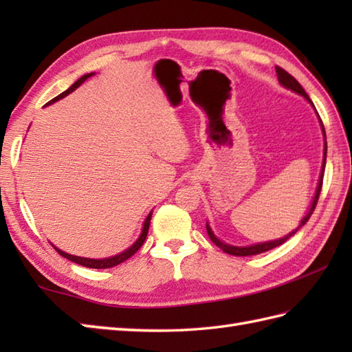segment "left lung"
Wrapping results in <instances>:
<instances>
[{
    "label": "left lung",
    "mask_w": 352,
    "mask_h": 352,
    "mask_svg": "<svg viewBox=\"0 0 352 352\" xmlns=\"http://www.w3.org/2000/svg\"><path fill=\"white\" fill-rule=\"evenodd\" d=\"M275 69H276V76H278V81H280V83H281L284 87L292 89V91L296 92V94H300V95H302L305 100H307L309 102H311V100L309 98V95L305 94V91H304V89H302V86H301L300 83H298V81H296L294 77H292L287 71H284L283 68H280V66H275ZM311 104H313V102H311ZM320 124H322V121H320ZM322 131H324V134H325L324 124H322ZM325 139H327V138H325ZM325 160H327V142H325V153H324V166H322V174H320V178H319V184H318V190H316L315 199H313V203H311L310 210H309V213H307V214H305V218L301 221L300 227H298L296 230L292 231V233H289L286 237L278 239V241H274V242H265V243H258V245H252V246H231V245H227V243L221 242L219 239L216 237V236L212 233V228L208 227V223H207V234H208V237H210V241H212V242H213L216 246H218V248H221L223 252L231 254V256H239V257H245V256H256V254H260V252L269 251V250L275 248V246H280L281 243L286 242L289 237L294 236L298 230H300L302 226H305V222H307V221L310 219L311 213L315 212L316 204H318V199H319V195H320V189H322V180H324Z\"/></svg>",
    "instance_id": "left-lung-1"
}]
</instances>
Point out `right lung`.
I'll use <instances>...</instances> for the list:
<instances>
[{
    "label": "right lung",
    "instance_id": "right-lung-1",
    "mask_svg": "<svg viewBox=\"0 0 352 352\" xmlns=\"http://www.w3.org/2000/svg\"><path fill=\"white\" fill-rule=\"evenodd\" d=\"M92 74H87V76H83L81 77L80 80H77L76 83H74L68 91H65V92H62L60 95H57L56 98H52L51 101H48L47 104H52V102H56V101H58V100H62V98H65L66 95H69L72 91H76V89L83 83V81H86L89 77H91ZM151 214L153 213H149L148 214V218L145 219V223H144V230H142V234H140V237L136 241V243H134L131 248H129L126 251H124V252H121V254H118V256H115V257H110V258H101V260H94V258H83V257H77V256H71V254H66V252H63V251H60V250H57L56 248V251L60 254L62 257H65V258H68V260H71V261H74V263H77V265H81V266H86V267H94V269H106V267H113V266H116V265H119V263H122V261H125V260H129L131 256H134V254H136L138 251H139V248L142 245H144V242H145V239H146V236H148V228H149V221H151Z\"/></svg>",
    "mask_w": 352,
    "mask_h": 352
}]
</instances>
